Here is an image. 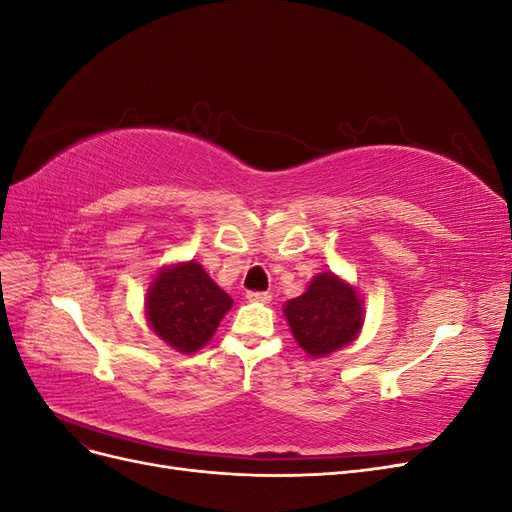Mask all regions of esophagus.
I'll return each instance as SVG.
<instances>
[{
    "instance_id": "esophagus-1",
    "label": "esophagus",
    "mask_w": 512,
    "mask_h": 512,
    "mask_svg": "<svg viewBox=\"0 0 512 512\" xmlns=\"http://www.w3.org/2000/svg\"><path fill=\"white\" fill-rule=\"evenodd\" d=\"M247 301L252 303H269L271 301V294L269 292H258V290H250L245 294Z\"/></svg>"
}]
</instances>
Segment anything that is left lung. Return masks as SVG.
I'll return each instance as SVG.
<instances>
[{"mask_svg":"<svg viewBox=\"0 0 512 512\" xmlns=\"http://www.w3.org/2000/svg\"><path fill=\"white\" fill-rule=\"evenodd\" d=\"M290 331L309 356L348 346L363 324L359 292L333 273L316 275L297 299L284 307Z\"/></svg>","mask_w":512,"mask_h":512,"instance_id":"1","label":"left lung"}]
</instances>
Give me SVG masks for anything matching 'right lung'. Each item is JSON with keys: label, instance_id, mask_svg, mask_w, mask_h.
Instances as JSON below:
<instances>
[{"label": "right lung", "instance_id": "right-lung-1", "mask_svg": "<svg viewBox=\"0 0 512 512\" xmlns=\"http://www.w3.org/2000/svg\"><path fill=\"white\" fill-rule=\"evenodd\" d=\"M232 299L196 262L164 269L147 294V320L179 352L203 348L218 329Z\"/></svg>", "mask_w": 512, "mask_h": 512}]
</instances>
